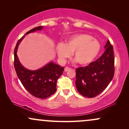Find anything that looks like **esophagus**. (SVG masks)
Instances as JSON below:
<instances>
[{
    "mask_svg": "<svg viewBox=\"0 0 129 129\" xmlns=\"http://www.w3.org/2000/svg\"><path fill=\"white\" fill-rule=\"evenodd\" d=\"M69 70H70V68L68 67H65L64 69V72H67V71H69Z\"/></svg>",
    "mask_w": 129,
    "mask_h": 129,
    "instance_id": "1",
    "label": "esophagus"
}]
</instances>
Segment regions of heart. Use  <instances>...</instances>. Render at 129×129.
I'll use <instances>...</instances> for the list:
<instances>
[{
  "label": "heart",
  "mask_w": 129,
  "mask_h": 129,
  "mask_svg": "<svg viewBox=\"0 0 129 129\" xmlns=\"http://www.w3.org/2000/svg\"><path fill=\"white\" fill-rule=\"evenodd\" d=\"M57 56L64 62L73 53V58L82 66L93 62L100 54L101 45L98 41L87 34H79L70 37L66 44L59 43L56 47Z\"/></svg>",
  "instance_id": "1"
}]
</instances>
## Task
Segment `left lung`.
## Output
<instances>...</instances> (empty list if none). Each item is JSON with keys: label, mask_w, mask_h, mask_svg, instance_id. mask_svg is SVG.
Masks as SVG:
<instances>
[{"label": "left lung", "mask_w": 129, "mask_h": 129, "mask_svg": "<svg viewBox=\"0 0 129 129\" xmlns=\"http://www.w3.org/2000/svg\"><path fill=\"white\" fill-rule=\"evenodd\" d=\"M103 54L85 67L76 70V86L78 92L87 98H94L107 88L115 73L113 47L108 40Z\"/></svg>", "instance_id": "obj_1"}]
</instances>
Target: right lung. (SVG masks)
Here are the masks:
<instances>
[{"label": "right lung", "instance_id": "right-lung-1", "mask_svg": "<svg viewBox=\"0 0 129 129\" xmlns=\"http://www.w3.org/2000/svg\"><path fill=\"white\" fill-rule=\"evenodd\" d=\"M43 28V26H37L26 33L17 42L14 53V68L19 80L30 94L41 99L47 98L56 92L57 79L62 75L64 67L51 61L41 69L31 70L22 66L17 52L19 44L25 36L37 31L42 30Z\"/></svg>", "mask_w": 129, "mask_h": 129}]
</instances>
